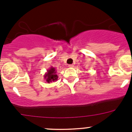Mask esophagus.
<instances>
[{
  "label": "esophagus",
  "mask_w": 132,
  "mask_h": 132,
  "mask_svg": "<svg viewBox=\"0 0 132 132\" xmlns=\"http://www.w3.org/2000/svg\"><path fill=\"white\" fill-rule=\"evenodd\" d=\"M68 67H70V68H73V67H74V65H73V64H69V65H68Z\"/></svg>",
  "instance_id": "obj_1"
}]
</instances>
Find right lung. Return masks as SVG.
I'll list each match as a JSON object with an SVG mask.
<instances>
[{
	"mask_svg": "<svg viewBox=\"0 0 132 132\" xmlns=\"http://www.w3.org/2000/svg\"><path fill=\"white\" fill-rule=\"evenodd\" d=\"M58 76L56 75V70L54 68L51 67L47 71V73L44 76V78L46 80L48 83H50L51 82H54L57 80Z\"/></svg>",
	"mask_w": 132,
	"mask_h": 132,
	"instance_id": "obj_1",
	"label": "right lung"
}]
</instances>
